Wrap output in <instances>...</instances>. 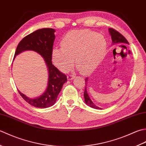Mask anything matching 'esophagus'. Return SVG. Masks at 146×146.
Instances as JSON below:
<instances>
[{
	"instance_id": "obj_1",
	"label": "esophagus",
	"mask_w": 146,
	"mask_h": 146,
	"mask_svg": "<svg viewBox=\"0 0 146 146\" xmlns=\"http://www.w3.org/2000/svg\"><path fill=\"white\" fill-rule=\"evenodd\" d=\"M74 77H75V76L73 75V74H69V75L67 76V79L68 80H72L74 78Z\"/></svg>"
}]
</instances>
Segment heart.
Masks as SVG:
<instances>
[{
  "instance_id": "obj_1",
  "label": "heart",
  "mask_w": 146,
  "mask_h": 146,
  "mask_svg": "<svg viewBox=\"0 0 146 146\" xmlns=\"http://www.w3.org/2000/svg\"><path fill=\"white\" fill-rule=\"evenodd\" d=\"M61 47L52 50L53 63L62 71L70 70L76 65L82 74H90L105 57L106 42L102 35L86 30H73L65 35Z\"/></svg>"
}]
</instances>
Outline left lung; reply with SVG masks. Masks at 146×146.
Masks as SVG:
<instances>
[{
	"label": "left lung",
	"mask_w": 146,
	"mask_h": 146,
	"mask_svg": "<svg viewBox=\"0 0 146 146\" xmlns=\"http://www.w3.org/2000/svg\"><path fill=\"white\" fill-rule=\"evenodd\" d=\"M108 31L110 34L111 36V40H112V43L113 44H129L128 41L126 40V38H125L122 35H121L120 33L118 32L117 31H116L115 29H113V28H109ZM88 77H86L85 79V90L84 92V102L86 104L89 106L95 109H102L100 107L97 106L95 104L92 102V100L90 99V97L89 96V95L88 94V91H87V87L86 86L88 84Z\"/></svg>",
	"instance_id": "1"
}]
</instances>
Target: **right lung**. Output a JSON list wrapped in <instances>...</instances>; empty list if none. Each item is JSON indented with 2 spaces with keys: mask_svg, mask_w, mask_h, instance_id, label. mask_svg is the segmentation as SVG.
Segmentation results:
<instances>
[{
  "mask_svg": "<svg viewBox=\"0 0 146 146\" xmlns=\"http://www.w3.org/2000/svg\"><path fill=\"white\" fill-rule=\"evenodd\" d=\"M55 31V29L52 28H43L33 32L20 41L15 52L14 58L17 55L26 50L37 52L44 58L47 66L48 72V86L42 95L36 98H29L18 90L23 99L36 108H45L54 105L62 86L67 81V76L52 64Z\"/></svg>",
  "mask_w": 146,
  "mask_h": 146,
  "instance_id": "obj_1",
  "label": "right lung"
}]
</instances>
